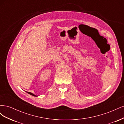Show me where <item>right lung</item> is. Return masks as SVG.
<instances>
[{"label":"right lung","mask_w":124,"mask_h":124,"mask_svg":"<svg viewBox=\"0 0 124 124\" xmlns=\"http://www.w3.org/2000/svg\"><path fill=\"white\" fill-rule=\"evenodd\" d=\"M27 92L28 93H29V94H30V95H32V96H35V97H37V96H36V95H34L33 94V93H30V92Z\"/></svg>","instance_id":"add662e5"}]
</instances>
